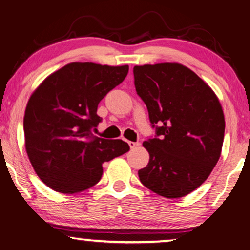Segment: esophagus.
<instances>
[{
  "label": "esophagus",
  "mask_w": 250,
  "mask_h": 250,
  "mask_svg": "<svg viewBox=\"0 0 250 250\" xmlns=\"http://www.w3.org/2000/svg\"><path fill=\"white\" fill-rule=\"evenodd\" d=\"M128 143H129V146H130L131 149H134V147H137V146H139L141 145L140 142H132V141H129Z\"/></svg>",
  "instance_id": "esophagus-1"
}]
</instances>
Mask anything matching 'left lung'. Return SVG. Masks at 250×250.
Returning <instances> with one entry per match:
<instances>
[{
  "label": "left lung",
  "mask_w": 250,
  "mask_h": 250,
  "mask_svg": "<svg viewBox=\"0 0 250 250\" xmlns=\"http://www.w3.org/2000/svg\"><path fill=\"white\" fill-rule=\"evenodd\" d=\"M133 74L159 137L143 142L150 160L139 179L158 195L183 197L204 183L221 156L222 104L204 80L177 62L134 66Z\"/></svg>",
  "instance_id": "left-lung-1"
}]
</instances>
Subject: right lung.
I'll return each mask as SVG.
<instances>
[{
    "instance_id": "add662e5",
    "label": "right lung",
    "mask_w": 250,
    "mask_h": 250,
    "mask_svg": "<svg viewBox=\"0 0 250 250\" xmlns=\"http://www.w3.org/2000/svg\"><path fill=\"white\" fill-rule=\"evenodd\" d=\"M129 66L70 62L46 77L25 109V149L34 171L54 191L75 194L96 185L104 162L126 153V142L92 134L104 97Z\"/></svg>"
}]
</instances>
